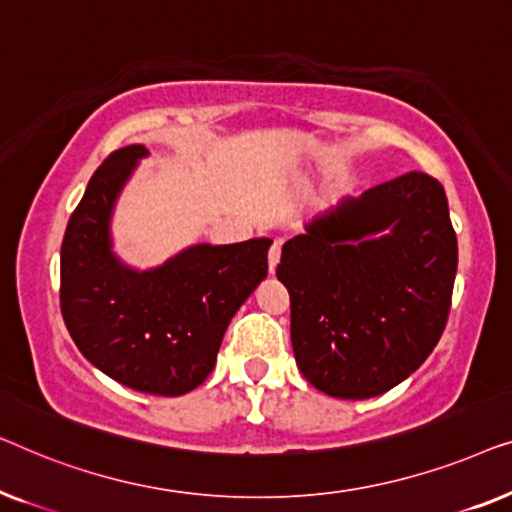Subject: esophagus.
Returning a JSON list of instances; mask_svg holds the SVG:
<instances>
[{"label":"esophagus","mask_w":512,"mask_h":512,"mask_svg":"<svg viewBox=\"0 0 512 512\" xmlns=\"http://www.w3.org/2000/svg\"><path fill=\"white\" fill-rule=\"evenodd\" d=\"M280 248H283V243L280 241H273V246L269 248V273L276 271V266L280 262Z\"/></svg>","instance_id":"34e87169"}]
</instances>
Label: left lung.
Segmentation results:
<instances>
[{
  "mask_svg": "<svg viewBox=\"0 0 512 512\" xmlns=\"http://www.w3.org/2000/svg\"><path fill=\"white\" fill-rule=\"evenodd\" d=\"M457 234L420 171L318 215L283 246L299 371L336 399L378 397L431 355L450 315Z\"/></svg>",
  "mask_w": 512,
  "mask_h": 512,
  "instance_id": "8db88e82",
  "label": "left lung"
}]
</instances>
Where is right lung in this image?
Returning a JSON list of instances; mask_svg holds the SVG:
<instances>
[{
  "label": "right lung",
  "mask_w": 512,
  "mask_h": 512,
  "mask_svg": "<svg viewBox=\"0 0 512 512\" xmlns=\"http://www.w3.org/2000/svg\"><path fill=\"white\" fill-rule=\"evenodd\" d=\"M148 150L125 146L92 174L60 255V306L90 364L136 392L181 397L213 371L234 313L266 278L271 239L199 243L150 271L111 253V213Z\"/></svg>",
  "instance_id": "add662e5"
}]
</instances>
